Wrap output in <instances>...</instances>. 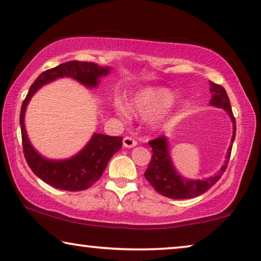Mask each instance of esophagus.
<instances>
[{
  "label": "esophagus",
  "mask_w": 261,
  "mask_h": 261,
  "mask_svg": "<svg viewBox=\"0 0 261 261\" xmlns=\"http://www.w3.org/2000/svg\"><path fill=\"white\" fill-rule=\"evenodd\" d=\"M122 142H123V147H126V148H132V147H134V146H137V141H135L134 139L130 137L123 138Z\"/></svg>",
  "instance_id": "esophagus-1"
}]
</instances>
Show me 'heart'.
I'll return each mask as SVG.
<instances>
[{"label": "heart", "mask_w": 261, "mask_h": 261, "mask_svg": "<svg viewBox=\"0 0 261 261\" xmlns=\"http://www.w3.org/2000/svg\"><path fill=\"white\" fill-rule=\"evenodd\" d=\"M176 99V92L171 89L163 87H147L141 89L128 99L127 108L134 116L140 119H151L169 108ZM116 108L122 115L127 116L128 111L122 105H117ZM163 119H159L154 124V128H159L163 123Z\"/></svg>", "instance_id": "1"}]
</instances>
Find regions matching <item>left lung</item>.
<instances>
[{"mask_svg": "<svg viewBox=\"0 0 261 261\" xmlns=\"http://www.w3.org/2000/svg\"><path fill=\"white\" fill-rule=\"evenodd\" d=\"M209 85L210 92H212V99H210L209 105L223 109L233 123V135H231L229 147L227 149L224 163L215 176L204 178V179H190V178L181 176L174 167L172 156H171L169 138L163 135L155 140L149 141L148 144L152 147L153 154L151 163L145 172V178L151 183L156 192L165 197L185 199L204 194L220 179L227 169V164L230 158L231 146H233L235 134H237V123H235V117L231 112L229 97H228L224 88L213 83V82H209Z\"/></svg>", "mask_w": 261, "mask_h": 261, "instance_id": "left-lung-1", "label": "left lung"}]
</instances>
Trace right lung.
I'll return each mask as SVG.
<instances>
[{
  "label": "right lung",
  "mask_w": 261,
  "mask_h": 261,
  "mask_svg": "<svg viewBox=\"0 0 261 261\" xmlns=\"http://www.w3.org/2000/svg\"><path fill=\"white\" fill-rule=\"evenodd\" d=\"M110 71L112 67L109 66L105 67L95 63L73 60L45 71L31 85L20 113L24 158L35 176L51 187L66 191H81L91 187L101 178L110 158L121 149L122 138L94 133L88 144L70 158H46L33 147L28 138L24 126V115L28 103L39 89L59 78H72L85 88L95 89L98 87L101 78L108 76Z\"/></svg>",
  "instance_id": "add662e5"
}]
</instances>
